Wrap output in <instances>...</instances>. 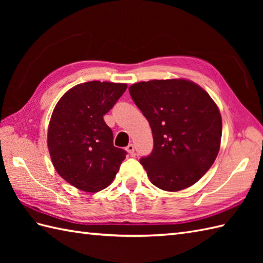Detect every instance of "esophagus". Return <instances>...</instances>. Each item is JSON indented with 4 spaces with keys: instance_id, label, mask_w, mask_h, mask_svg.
Instances as JSON below:
<instances>
[{
    "instance_id": "34e87169",
    "label": "esophagus",
    "mask_w": 263,
    "mask_h": 263,
    "mask_svg": "<svg viewBox=\"0 0 263 263\" xmlns=\"http://www.w3.org/2000/svg\"><path fill=\"white\" fill-rule=\"evenodd\" d=\"M135 150H136L135 144H132V143H130V144H128V146L126 147V152H127L128 154H130L131 156L135 155Z\"/></svg>"
}]
</instances>
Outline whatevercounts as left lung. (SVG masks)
<instances>
[{
    "instance_id": "1",
    "label": "left lung",
    "mask_w": 263,
    "mask_h": 263,
    "mask_svg": "<svg viewBox=\"0 0 263 263\" xmlns=\"http://www.w3.org/2000/svg\"><path fill=\"white\" fill-rule=\"evenodd\" d=\"M128 91L153 131V152L140 159L149 180L171 192L193 185L219 152L222 124L214 100L183 79L138 82Z\"/></svg>"
}]
</instances>
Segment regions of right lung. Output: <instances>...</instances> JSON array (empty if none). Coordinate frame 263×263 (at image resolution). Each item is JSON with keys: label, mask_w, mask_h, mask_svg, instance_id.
Returning a JSON list of instances; mask_svg holds the SVG:
<instances>
[{"label": "right lung", "mask_w": 263, "mask_h": 263, "mask_svg": "<svg viewBox=\"0 0 263 263\" xmlns=\"http://www.w3.org/2000/svg\"><path fill=\"white\" fill-rule=\"evenodd\" d=\"M125 83L89 81L66 91L54 108L47 144L55 170L71 185L98 192L113 182L126 152L113 144L104 115L113 108Z\"/></svg>", "instance_id": "add662e5"}]
</instances>
